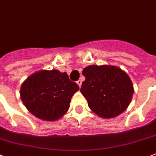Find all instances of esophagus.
<instances>
[{"instance_id":"esophagus-1","label":"esophagus","mask_w":156,"mask_h":156,"mask_svg":"<svg viewBox=\"0 0 156 156\" xmlns=\"http://www.w3.org/2000/svg\"><path fill=\"white\" fill-rule=\"evenodd\" d=\"M77 84L78 85V86L81 87V80H78V81H77Z\"/></svg>"}]
</instances>
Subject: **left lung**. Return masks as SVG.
<instances>
[{
	"instance_id": "left-lung-1",
	"label": "left lung",
	"mask_w": 156,
	"mask_h": 156,
	"mask_svg": "<svg viewBox=\"0 0 156 156\" xmlns=\"http://www.w3.org/2000/svg\"><path fill=\"white\" fill-rule=\"evenodd\" d=\"M82 74L85 80L81 92L97 115L112 119L127 108L134 88L126 72L112 65H89L83 69Z\"/></svg>"
}]
</instances>
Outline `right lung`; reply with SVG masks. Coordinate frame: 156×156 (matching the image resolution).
<instances>
[{
  "label": "right lung",
  "instance_id": "obj_1",
  "mask_svg": "<svg viewBox=\"0 0 156 156\" xmlns=\"http://www.w3.org/2000/svg\"><path fill=\"white\" fill-rule=\"evenodd\" d=\"M79 87L66 72L41 70L32 74L21 85V99L35 117L56 121L68 112L71 97Z\"/></svg>",
  "mask_w": 156,
  "mask_h": 156
}]
</instances>
